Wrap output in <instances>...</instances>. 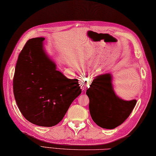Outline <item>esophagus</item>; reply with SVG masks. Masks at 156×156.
Returning a JSON list of instances; mask_svg holds the SVG:
<instances>
[{"instance_id": "obj_1", "label": "esophagus", "mask_w": 156, "mask_h": 156, "mask_svg": "<svg viewBox=\"0 0 156 156\" xmlns=\"http://www.w3.org/2000/svg\"><path fill=\"white\" fill-rule=\"evenodd\" d=\"M89 83L90 81L88 79H84V80H81L80 81V86H81V88H82L83 90H85L86 89V88L89 86Z\"/></svg>"}]
</instances>
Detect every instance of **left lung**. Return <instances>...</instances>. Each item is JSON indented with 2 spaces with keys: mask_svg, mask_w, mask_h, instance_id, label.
Instances as JSON below:
<instances>
[{
  "mask_svg": "<svg viewBox=\"0 0 156 156\" xmlns=\"http://www.w3.org/2000/svg\"><path fill=\"white\" fill-rule=\"evenodd\" d=\"M86 94L90 99L89 109L93 121L106 129H113L121 125L136 103V100L124 101L115 94L112 75L109 73L96 77Z\"/></svg>",
  "mask_w": 156,
  "mask_h": 156,
  "instance_id": "8db88e82",
  "label": "left lung"
}]
</instances>
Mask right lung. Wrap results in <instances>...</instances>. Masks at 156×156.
Here are the masks:
<instances>
[{"mask_svg":"<svg viewBox=\"0 0 156 156\" xmlns=\"http://www.w3.org/2000/svg\"><path fill=\"white\" fill-rule=\"evenodd\" d=\"M45 38L29 39L19 54L13 81L20 112L35 125L58 124L81 90L77 79L66 78L43 48Z\"/></svg>","mask_w":156,"mask_h":156,"instance_id":"1","label":"right lung"}]
</instances>
